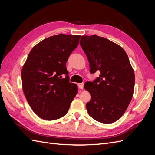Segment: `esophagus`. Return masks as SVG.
I'll return each mask as SVG.
<instances>
[{"mask_svg":"<svg viewBox=\"0 0 155 155\" xmlns=\"http://www.w3.org/2000/svg\"><path fill=\"white\" fill-rule=\"evenodd\" d=\"M78 85L79 88L83 89V86H84V83H78Z\"/></svg>","mask_w":155,"mask_h":155,"instance_id":"34e87169","label":"esophagus"}]
</instances>
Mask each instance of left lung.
I'll return each instance as SVG.
<instances>
[{
	"instance_id": "left-lung-1",
	"label": "left lung",
	"mask_w": 155,
	"mask_h": 155,
	"mask_svg": "<svg viewBox=\"0 0 155 155\" xmlns=\"http://www.w3.org/2000/svg\"><path fill=\"white\" fill-rule=\"evenodd\" d=\"M79 43L91 74L100 73L84 88L91 94L88 114L103 124H111L124 114L132 100L135 76L127 54L120 46L96 35H83Z\"/></svg>"
}]
</instances>
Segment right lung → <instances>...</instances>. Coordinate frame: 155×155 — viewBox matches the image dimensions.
<instances>
[{"label":"right lung","instance_id":"obj_1","mask_svg":"<svg viewBox=\"0 0 155 155\" xmlns=\"http://www.w3.org/2000/svg\"><path fill=\"white\" fill-rule=\"evenodd\" d=\"M79 38L63 34L49 37L28 56L21 71L23 92L33 111L42 119L64 116L77 94V85L69 81L66 63Z\"/></svg>","mask_w":155,"mask_h":155}]
</instances>
